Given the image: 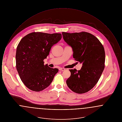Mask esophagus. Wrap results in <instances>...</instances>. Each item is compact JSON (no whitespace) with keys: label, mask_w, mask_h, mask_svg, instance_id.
<instances>
[{"label":"esophagus","mask_w":122,"mask_h":122,"mask_svg":"<svg viewBox=\"0 0 122 122\" xmlns=\"http://www.w3.org/2000/svg\"><path fill=\"white\" fill-rule=\"evenodd\" d=\"M65 70L64 68H60L59 69V70H60V71H64V70Z\"/></svg>","instance_id":"esophagus-1"}]
</instances>
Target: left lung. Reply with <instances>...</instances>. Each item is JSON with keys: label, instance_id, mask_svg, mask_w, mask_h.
<instances>
[{"label": "left lung", "instance_id": "1", "mask_svg": "<svg viewBox=\"0 0 122 122\" xmlns=\"http://www.w3.org/2000/svg\"><path fill=\"white\" fill-rule=\"evenodd\" d=\"M64 41L73 51V58L82 64L81 69L70 70L68 86L78 94L86 93L97 84L104 69V48L98 39L86 32H62Z\"/></svg>", "mask_w": 122, "mask_h": 122}]
</instances>
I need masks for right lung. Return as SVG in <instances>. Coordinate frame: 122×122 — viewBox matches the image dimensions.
Returning a JSON list of instances; mask_svg holds the SVG:
<instances>
[{
    "mask_svg": "<svg viewBox=\"0 0 122 122\" xmlns=\"http://www.w3.org/2000/svg\"><path fill=\"white\" fill-rule=\"evenodd\" d=\"M61 38L60 33L34 32L20 41L15 56L16 67L21 80L30 90L37 92L46 89L58 72V69L44 65L43 60Z\"/></svg>",
    "mask_w": 122,
    "mask_h": 122,
    "instance_id": "right-lung-1",
    "label": "right lung"
}]
</instances>
